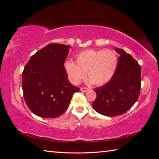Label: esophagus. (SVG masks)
Segmentation results:
<instances>
[{
	"label": "esophagus",
	"mask_w": 159,
	"mask_h": 159,
	"mask_svg": "<svg viewBox=\"0 0 159 159\" xmlns=\"http://www.w3.org/2000/svg\"><path fill=\"white\" fill-rule=\"evenodd\" d=\"M80 90L83 91V92H86V91L88 90V88L86 87H82V88H80Z\"/></svg>",
	"instance_id": "1"
}]
</instances>
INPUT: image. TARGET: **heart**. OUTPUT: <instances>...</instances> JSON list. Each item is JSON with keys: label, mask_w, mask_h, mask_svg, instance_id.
Returning <instances> with one entry per match:
<instances>
[{"label": "heart", "mask_w": 159, "mask_h": 159, "mask_svg": "<svg viewBox=\"0 0 159 159\" xmlns=\"http://www.w3.org/2000/svg\"><path fill=\"white\" fill-rule=\"evenodd\" d=\"M117 64L118 57L114 51L90 49L78 54L76 62L67 61L65 69L74 84H79L88 73L91 83L101 86L111 80Z\"/></svg>", "instance_id": "obj_1"}]
</instances>
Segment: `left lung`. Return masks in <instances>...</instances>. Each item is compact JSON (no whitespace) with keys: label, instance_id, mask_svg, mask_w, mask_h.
<instances>
[{"label":"left lung","instance_id":"left-lung-1","mask_svg":"<svg viewBox=\"0 0 159 159\" xmlns=\"http://www.w3.org/2000/svg\"><path fill=\"white\" fill-rule=\"evenodd\" d=\"M115 50L120 55L115 74L109 82L95 88L97 98L93 102L97 112L107 116L124 114L134 105L140 93V65L123 50Z\"/></svg>","mask_w":159,"mask_h":159}]
</instances>
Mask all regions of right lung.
Here are the masks:
<instances>
[{
    "instance_id": "1",
    "label": "right lung",
    "mask_w": 159,
    "mask_h": 159,
    "mask_svg": "<svg viewBox=\"0 0 159 159\" xmlns=\"http://www.w3.org/2000/svg\"><path fill=\"white\" fill-rule=\"evenodd\" d=\"M69 45L50 43L31 56L22 72L25 100L34 114L42 118L60 116L80 88L70 83L64 61Z\"/></svg>"
}]
</instances>
